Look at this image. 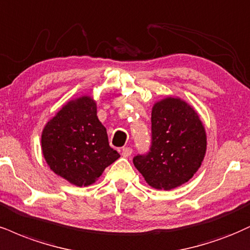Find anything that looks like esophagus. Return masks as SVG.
Instances as JSON below:
<instances>
[{
    "instance_id": "esophagus-1",
    "label": "esophagus",
    "mask_w": 250,
    "mask_h": 250,
    "mask_svg": "<svg viewBox=\"0 0 250 250\" xmlns=\"http://www.w3.org/2000/svg\"><path fill=\"white\" fill-rule=\"evenodd\" d=\"M131 154H133V149L131 148H123L122 149V156L123 157H129V156H130Z\"/></svg>"
}]
</instances>
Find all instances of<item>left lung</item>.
I'll return each mask as SVG.
<instances>
[{
	"label": "left lung",
	"instance_id": "8db88e82",
	"mask_svg": "<svg viewBox=\"0 0 250 250\" xmlns=\"http://www.w3.org/2000/svg\"><path fill=\"white\" fill-rule=\"evenodd\" d=\"M151 146L135 156V167L157 190L185 184L197 172L206 154L207 137L198 113L188 102L167 96L151 112Z\"/></svg>",
	"mask_w": 250,
	"mask_h": 250
}]
</instances>
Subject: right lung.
Wrapping results in <instances>:
<instances>
[{
    "mask_svg": "<svg viewBox=\"0 0 250 250\" xmlns=\"http://www.w3.org/2000/svg\"><path fill=\"white\" fill-rule=\"evenodd\" d=\"M42 151L50 169L76 186L95 183L120 157L96 116L95 100L87 95L68 101L45 125Z\"/></svg>",
    "mask_w": 250,
    "mask_h": 250,
    "instance_id": "right-lung-1",
    "label": "right lung"
}]
</instances>
